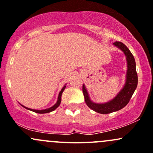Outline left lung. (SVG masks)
<instances>
[{"label":"left lung","instance_id":"8db88e82","mask_svg":"<svg viewBox=\"0 0 153 153\" xmlns=\"http://www.w3.org/2000/svg\"><path fill=\"white\" fill-rule=\"evenodd\" d=\"M114 45L116 46L124 52L126 57L127 61V72H126V81L124 87L122 90L118 94L116 97L109 102L106 104H95L90 101L85 86L83 85V93H84V100L86 105L91 109L95 112L101 114H108L115 111L120 110L124 108L130 101L137 85H138V75L135 68V61L133 55L131 53L129 49H128L123 43L119 41L114 42Z\"/></svg>","mask_w":153,"mask_h":153}]
</instances>
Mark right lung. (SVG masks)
<instances>
[{
	"instance_id": "add662e5",
	"label": "right lung",
	"mask_w": 153,
	"mask_h": 153,
	"mask_svg": "<svg viewBox=\"0 0 153 153\" xmlns=\"http://www.w3.org/2000/svg\"><path fill=\"white\" fill-rule=\"evenodd\" d=\"M65 87H66V86H64V87L62 88V89H61V92H60L59 95H58V101H57V103H56V104H55V105H54V106H52V107L49 108V109H44V110H35V109H29V108L25 107V106H23V105H22V106H24V107H25L26 109H30V110H31V111H32V112H37V113L43 114V113H47V112H52V111L55 110V109H56V108L58 107V106L60 105V104H61V95H62V93H63V92H64V89H65Z\"/></svg>"
}]
</instances>
